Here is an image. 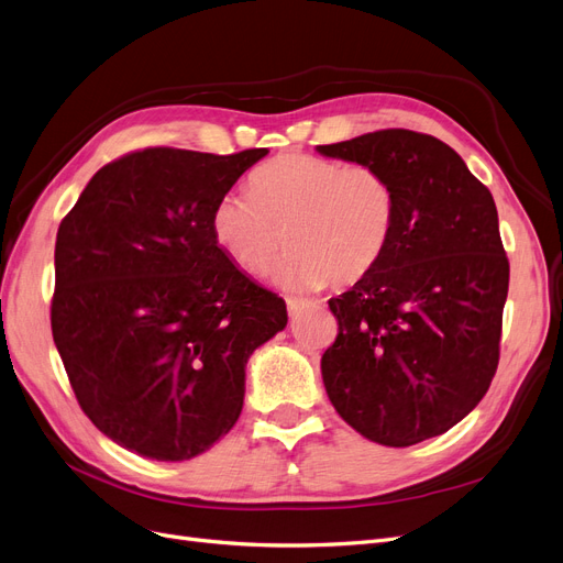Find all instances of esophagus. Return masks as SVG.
Listing matches in <instances>:
<instances>
[{
	"mask_svg": "<svg viewBox=\"0 0 563 563\" xmlns=\"http://www.w3.org/2000/svg\"><path fill=\"white\" fill-rule=\"evenodd\" d=\"M287 310H289V318H299L303 313V308L308 306L303 299H295V297H287Z\"/></svg>",
	"mask_w": 563,
	"mask_h": 563,
	"instance_id": "obj_1",
	"label": "esophagus"
}]
</instances>
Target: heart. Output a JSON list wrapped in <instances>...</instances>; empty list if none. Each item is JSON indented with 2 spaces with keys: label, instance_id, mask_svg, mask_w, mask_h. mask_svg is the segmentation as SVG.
<instances>
[{
  "label": "heart",
  "instance_id": "b5f03b06",
  "mask_svg": "<svg viewBox=\"0 0 563 563\" xmlns=\"http://www.w3.org/2000/svg\"><path fill=\"white\" fill-rule=\"evenodd\" d=\"M247 192L216 201L213 239L250 276L266 274L280 247L292 245L278 268L287 289L366 278L380 264L397 218V195L383 172L308 153L262 164Z\"/></svg>",
  "mask_w": 563,
  "mask_h": 563
}]
</instances>
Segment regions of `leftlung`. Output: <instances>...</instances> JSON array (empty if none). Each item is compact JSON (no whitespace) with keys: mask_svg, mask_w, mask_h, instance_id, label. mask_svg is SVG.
<instances>
[{"mask_svg":"<svg viewBox=\"0 0 563 563\" xmlns=\"http://www.w3.org/2000/svg\"><path fill=\"white\" fill-rule=\"evenodd\" d=\"M318 153L373 166L397 195L380 264L329 299L339 336L322 355L327 397L373 443H422L481 404L498 366L510 266L496 203L429 134L380 130Z\"/></svg>","mask_w":563,"mask_h":563,"instance_id":"left-lung-1","label":"left lung"}]
</instances>
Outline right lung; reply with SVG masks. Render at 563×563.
I'll return each mask as SVG.
<instances>
[{"label": "right lung", "mask_w": 563, "mask_h": 563, "mask_svg": "<svg viewBox=\"0 0 563 563\" xmlns=\"http://www.w3.org/2000/svg\"><path fill=\"white\" fill-rule=\"evenodd\" d=\"M266 153H130L59 222L55 347L82 412L145 460L187 462L229 433L250 355L287 324L211 232L216 201Z\"/></svg>", "instance_id": "obj_1"}]
</instances>
